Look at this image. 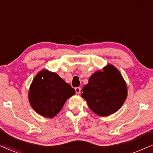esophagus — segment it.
<instances>
[{
    "instance_id": "esophagus-1",
    "label": "esophagus",
    "mask_w": 153,
    "mask_h": 153,
    "mask_svg": "<svg viewBox=\"0 0 153 153\" xmlns=\"http://www.w3.org/2000/svg\"><path fill=\"white\" fill-rule=\"evenodd\" d=\"M75 91H76V94H79L80 92H81V88L76 87V88H75Z\"/></svg>"
}]
</instances>
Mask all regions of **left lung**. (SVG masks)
<instances>
[{"label": "left lung", "mask_w": 153, "mask_h": 153, "mask_svg": "<svg viewBox=\"0 0 153 153\" xmlns=\"http://www.w3.org/2000/svg\"><path fill=\"white\" fill-rule=\"evenodd\" d=\"M82 97L96 114L107 116L119 109L127 97V86L119 71L111 65L97 71L83 87Z\"/></svg>", "instance_id": "8db88e82"}]
</instances>
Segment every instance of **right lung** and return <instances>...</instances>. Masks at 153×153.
I'll list each match as a JSON object with an SVG mask.
<instances>
[{"label": "right lung", "mask_w": 153, "mask_h": 153, "mask_svg": "<svg viewBox=\"0 0 153 153\" xmlns=\"http://www.w3.org/2000/svg\"><path fill=\"white\" fill-rule=\"evenodd\" d=\"M75 90L56 73L41 71L35 76L30 88L29 101L37 114L53 118L61 111Z\"/></svg>", "instance_id": "right-lung-1"}]
</instances>
